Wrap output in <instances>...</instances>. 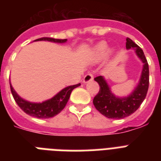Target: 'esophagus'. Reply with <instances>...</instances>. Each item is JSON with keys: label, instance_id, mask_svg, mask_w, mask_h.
<instances>
[{"label": "esophagus", "instance_id": "1", "mask_svg": "<svg viewBox=\"0 0 161 161\" xmlns=\"http://www.w3.org/2000/svg\"><path fill=\"white\" fill-rule=\"evenodd\" d=\"M93 74H91V73H88V74H86V75L84 76L83 82L84 83H88V82H90V81L93 80Z\"/></svg>", "mask_w": 161, "mask_h": 161}]
</instances>
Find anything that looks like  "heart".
<instances>
[{
    "label": "heart",
    "instance_id": "b5f03b06",
    "mask_svg": "<svg viewBox=\"0 0 161 161\" xmlns=\"http://www.w3.org/2000/svg\"><path fill=\"white\" fill-rule=\"evenodd\" d=\"M108 45L106 42H100L95 45V46L92 47L89 53V58L91 61L93 62H99V61L103 60V58H105L106 56L108 53Z\"/></svg>",
    "mask_w": 161,
    "mask_h": 161
}]
</instances>
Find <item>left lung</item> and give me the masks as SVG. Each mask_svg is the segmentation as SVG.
Listing matches in <instances>:
<instances>
[{
    "label": "left lung",
    "mask_w": 161,
    "mask_h": 161,
    "mask_svg": "<svg viewBox=\"0 0 161 161\" xmlns=\"http://www.w3.org/2000/svg\"><path fill=\"white\" fill-rule=\"evenodd\" d=\"M134 49L135 54L143 63L140 81L132 93L127 97H118L112 93L108 83L103 76H98L94 80L99 85V92L93 98L96 109L108 119H120L130 116L140 108L146 97L149 88V65L144 52L130 38H126V49Z\"/></svg>",
    "instance_id": "left-lung-1"
}]
</instances>
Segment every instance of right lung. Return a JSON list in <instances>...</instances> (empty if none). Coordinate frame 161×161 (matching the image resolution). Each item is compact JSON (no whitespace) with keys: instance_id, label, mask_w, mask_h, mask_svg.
<instances>
[{"instance_id":"right-lung-1","label":"right lung","mask_w":161,"mask_h":161,"mask_svg":"<svg viewBox=\"0 0 161 161\" xmlns=\"http://www.w3.org/2000/svg\"><path fill=\"white\" fill-rule=\"evenodd\" d=\"M35 41H48L57 42V43H64L67 42V39L42 37V38L36 39ZM78 86H80V83L68 86V87H66L62 89L59 93H57L50 99L43 101L42 103H32V102H29V101L25 100L24 98H21L16 93V91L14 90L13 87L11 86V82H10L11 93H12V96H13L16 103H17V105L26 114L30 116H32V117L38 118V119H48V118H53L58 114L64 108L68 103L72 91Z\"/></svg>"}]
</instances>
